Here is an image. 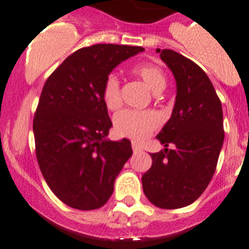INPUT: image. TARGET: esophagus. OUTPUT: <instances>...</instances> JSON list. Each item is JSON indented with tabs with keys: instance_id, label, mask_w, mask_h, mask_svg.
Returning <instances> with one entry per match:
<instances>
[{
	"instance_id": "esophagus-1",
	"label": "esophagus",
	"mask_w": 249,
	"mask_h": 249,
	"mask_svg": "<svg viewBox=\"0 0 249 249\" xmlns=\"http://www.w3.org/2000/svg\"><path fill=\"white\" fill-rule=\"evenodd\" d=\"M131 146H133L134 153H139V151H142V146H140L139 144H137V142H133V144H131Z\"/></svg>"
}]
</instances>
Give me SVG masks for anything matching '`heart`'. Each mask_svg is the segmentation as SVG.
I'll return each instance as SVG.
<instances>
[{
  "mask_svg": "<svg viewBox=\"0 0 249 249\" xmlns=\"http://www.w3.org/2000/svg\"><path fill=\"white\" fill-rule=\"evenodd\" d=\"M133 72L144 81L154 94H159L165 89L166 76L164 71L154 64H139L133 68ZM103 99L107 109L115 110L122 105L120 84L116 75L111 73L107 77L103 88ZM160 125V116L155 111H137L123 110L114 119L115 131L129 139L142 142L146 139Z\"/></svg>",
  "mask_w": 249,
  "mask_h": 249,
  "instance_id": "b5f03b06",
  "label": "heart"
}]
</instances>
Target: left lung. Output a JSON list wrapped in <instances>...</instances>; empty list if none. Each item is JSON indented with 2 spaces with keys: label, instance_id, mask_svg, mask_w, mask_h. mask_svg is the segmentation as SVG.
<instances>
[{
  "label": "left lung",
  "instance_id": "left-lung-1",
  "mask_svg": "<svg viewBox=\"0 0 249 249\" xmlns=\"http://www.w3.org/2000/svg\"><path fill=\"white\" fill-rule=\"evenodd\" d=\"M176 79L172 116L157 139L164 150L153 153L142 174L144 194L163 209L183 208L208 187L224 142L223 111L213 84L196 64L173 50L157 49ZM173 143L175 148L168 149Z\"/></svg>",
  "mask_w": 249,
  "mask_h": 249
}]
</instances>
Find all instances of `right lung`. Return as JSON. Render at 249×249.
Listing matches in <instances>:
<instances>
[{"label":"right lung","mask_w":249,"mask_h":249,"mask_svg":"<svg viewBox=\"0 0 249 249\" xmlns=\"http://www.w3.org/2000/svg\"><path fill=\"white\" fill-rule=\"evenodd\" d=\"M142 51L139 46L112 44L84 47L45 83L34 119L36 157L50 189L69 207H103L133 155L130 140L107 138L112 123L103 88L119 64Z\"/></svg>","instance_id":"right-lung-1"}]
</instances>
